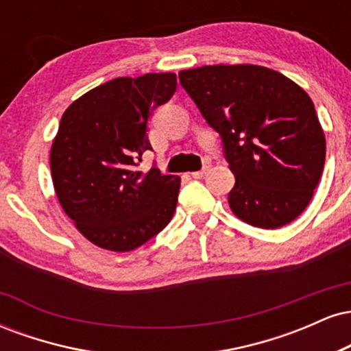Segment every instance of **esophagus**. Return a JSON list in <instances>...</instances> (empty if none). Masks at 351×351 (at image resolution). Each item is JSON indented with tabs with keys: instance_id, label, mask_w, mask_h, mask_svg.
Listing matches in <instances>:
<instances>
[{
	"instance_id": "obj_1",
	"label": "esophagus",
	"mask_w": 351,
	"mask_h": 351,
	"mask_svg": "<svg viewBox=\"0 0 351 351\" xmlns=\"http://www.w3.org/2000/svg\"><path fill=\"white\" fill-rule=\"evenodd\" d=\"M209 168H211V163H206V165H204V167H203V170H201V171H195V173H191V176H193V178H196V180L203 178V176L206 175V173L209 171Z\"/></svg>"
}]
</instances>
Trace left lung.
<instances>
[{"label": "left lung", "instance_id": "left-lung-1", "mask_svg": "<svg viewBox=\"0 0 351 351\" xmlns=\"http://www.w3.org/2000/svg\"><path fill=\"white\" fill-rule=\"evenodd\" d=\"M180 84L223 136L244 223L282 228L304 213L325 165V134L312 99L280 72L254 64L181 71Z\"/></svg>", "mask_w": 351, "mask_h": 351}]
</instances>
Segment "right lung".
Wrapping results in <instances>:
<instances>
[{
    "mask_svg": "<svg viewBox=\"0 0 351 351\" xmlns=\"http://www.w3.org/2000/svg\"><path fill=\"white\" fill-rule=\"evenodd\" d=\"M176 90L173 72L117 77L86 92L60 119L51 176L64 213L97 247L128 252L171 221L181 178L140 171L147 120Z\"/></svg>",
    "mask_w": 351,
    "mask_h": 351,
    "instance_id": "obj_1",
    "label": "right lung"
}]
</instances>
